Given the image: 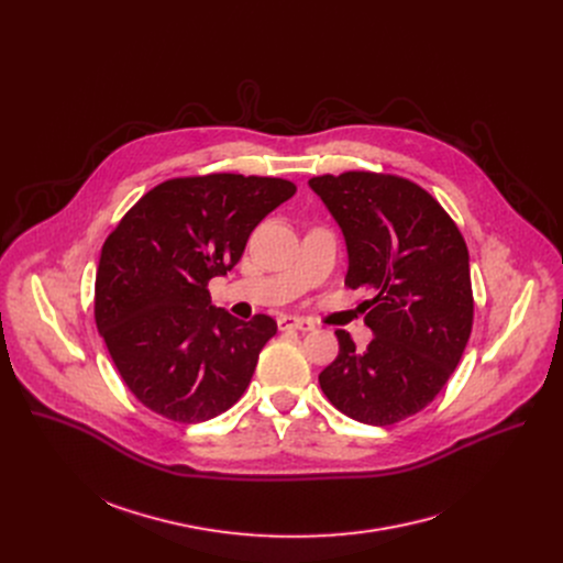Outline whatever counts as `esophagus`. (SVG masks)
<instances>
[{
  "mask_svg": "<svg viewBox=\"0 0 563 563\" xmlns=\"http://www.w3.org/2000/svg\"><path fill=\"white\" fill-rule=\"evenodd\" d=\"M278 328L283 332L287 330H298V332H311L313 330V323L307 318H298V316H280L278 318Z\"/></svg>",
  "mask_w": 563,
  "mask_h": 563,
  "instance_id": "34e87169",
  "label": "esophagus"
}]
</instances>
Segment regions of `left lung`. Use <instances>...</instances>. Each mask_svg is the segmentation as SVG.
I'll return each instance as SVG.
<instances>
[{
    "label": "left lung",
    "mask_w": 563,
    "mask_h": 563,
    "mask_svg": "<svg viewBox=\"0 0 563 563\" xmlns=\"http://www.w3.org/2000/svg\"><path fill=\"white\" fill-rule=\"evenodd\" d=\"M309 187L345 235V285L376 294L365 305L374 339L356 350L339 330V356L320 372V389L354 421H404L432 404L467 345L474 302L465 240L406 178L347 172Z\"/></svg>",
    "instance_id": "8db88e82"
}]
</instances>
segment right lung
I'll list each match as a JSON object with an SVG mask.
<instances>
[{"label": "right lung", "mask_w": 563, "mask_h": 563, "mask_svg": "<svg viewBox=\"0 0 563 563\" xmlns=\"http://www.w3.org/2000/svg\"><path fill=\"white\" fill-rule=\"evenodd\" d=\"M296 194L283 178L209 174L144 194L111 231L96 276V325L142 406L178 423L245 394L276 320L211 305L209 280L240 261L256 224Z\"/></svg>", "instance_id": "1"}]
</instances>
